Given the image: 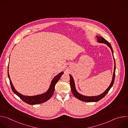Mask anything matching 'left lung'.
Returning <instances> with one entry per match:
<instances>
[{"label": "left lung", "instance_id": "1", "mask_svg": "<svg viewBox=\"0 0 128 128\" xmlns=\"http://www.w3.org/2000/svg\"><path fill=\"white\" fill-rule=\"evenodd\" d=\"M96 37L97 38V41L99 43H103V44H106L108 46H109L110 48L112 50V54H113V57H114V74H113V76H112V81L109 85V86H108V88L104 91V92L102 93L101 94L96 96H84L82 95L81 94L79 93L78 91L76 90V86H75V82H74V78H72V76H71L70 74H69L70 76V86H71V90L72 92L74 94V95L78 99L82 101H84V102H97L98 101H99L100 100L102 99L103 98H104L105 95L108 93V92H109V90H110V89L111 88L113 84L114 83V79H115V74H116V62H115V60H114V52H113V50L112 48V47L111 44L109 43L108 42H107L105 39H104L103 38L101 37V36H96Z\"/></svg>", "mask_w": 128, "mask_h": 128}]
</instances>
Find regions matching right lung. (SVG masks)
Here are the masks:
<instances>
[{"instance_id": "right-lung-1", "label": "right lung", "mask_w": 128, "mask_h": 128, "mask_svg": "<svg viewBox=\"0 0 128 128\" xmlns=\"http://www.w3.org/2000/svg\"><path fill=\"white\" fill-rule=\"evenodd\" d=\"M8 77L10 80L11 88L12 90L13 91V92L18 97H19L24 102L30 105H35V104H40V103L45 102L48 100H49L52 97V95L54 94V86H55L56 84H57V82H58V80H59L61 76L64 74L63 72H61L59 73L58 75H57L56 76H55L54 78L51 82V83L46 93H44L40 95H35L32 96H25L20 94V93L18 92V91H16L14 88L12 82V81L10 80V75L8 74Z\"/></svg>"}]
</instances>
